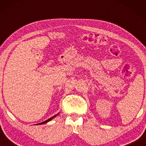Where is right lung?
Returning a JSON list of instances; mask_svg holds the SVG:
<instances>
[{"mask_svg":"<svg viewBox=\"0 0 146 146\" xmlns=\"http://www.w3.org/2000/svg\"><path fill=\"white\" fill-rule=\"evenodd\" d=\"M58 114H59V113H58V114H56V115H54V116H52V117H50V118L48 119H47V120H46V121H43V122H42V123H37V125H38V124H43V123H47V122H48V121H50L52 119L54 118V117H55L56 116V115H58Z\"/></svg>","mask_w":146,"mask_h":146,"instance_id":"obj_1","label":"right lung"}]
</instances>
